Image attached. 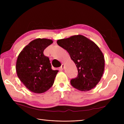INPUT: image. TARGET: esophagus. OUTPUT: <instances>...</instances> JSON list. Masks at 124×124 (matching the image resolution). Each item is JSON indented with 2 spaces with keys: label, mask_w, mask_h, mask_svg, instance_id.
<instances>
[{
  "label": "esophagus",
  "mask_w": 124,
  "mask_h": 124,
  "mask_svg": "<svg viewBox=\"0 0 124 124\" xmlns=\"http://www.w3.org/2000/svg\"><path fill=\"white\" fill-rule=\"evenodd\" d=\"M64 68V64H62V65L61 66V67H60V69H61V70H63Z\"/></svg>",
  "instance_id": "34e87169"
}]
</instances>
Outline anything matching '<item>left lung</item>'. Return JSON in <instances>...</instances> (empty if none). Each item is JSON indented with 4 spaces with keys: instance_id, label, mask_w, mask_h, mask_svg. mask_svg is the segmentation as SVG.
<instances>
[{
    "instance_id": "8db88e82",
    "label": "left lung",
    "mask_w": 124,
    "mask_h": 124,
    "mask_svg": "<svg viewBox=\"0 0 124 124\" xmlns=\"http://www.w3.org/2000/svg\"><path fill=\"white\" fill-rule=\"evenodd\" d=\"M57 44L69 53L78 69L77 77L71 85L81 91L95 87L101 80L104 69V57L97 45L81 35L59 39Z\"/></svg>"
}]
</instances>
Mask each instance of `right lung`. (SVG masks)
Listing matches in <instances>:
<instances>
[{
  "label": "right lung",
  "mask_w": 124,
  "mask_h": 124,
  "mask_svg": "<svg viewBox=\"0 0 124 124\" xmlns=\"http://www.w3.org/2000/svg\"><path fill=\"white\" fill-rule=\"evenodd\" d=\"M53 41L37 38L23 48L17 57L16 70L20 80L29 90L43 93L53 86L59 70H53L44 51Z\"/></svg>",
  "instance_id": "1"
}]
</instances>
